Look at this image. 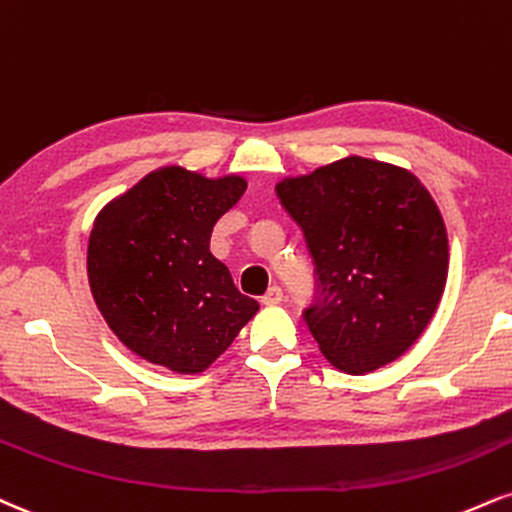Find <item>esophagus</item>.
<instances>
[{"label": "esophagus", "mask_w": 512, "mask_h": 512, "mask_svg": "<svg viewBox=\"0 0 512 512\" xmlns=\"http://www.w3.org/2000/svg\"><path fill=\"white\" fill-rule=\"evenodd\" d=\"M283 300V291L279 286H272L267 293L262 295V305H279Z\"/></svg>", "instance_id": "34e87169"}]
</instances>
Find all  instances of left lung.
I'll return each instance as SVG.
<instances>
[{"label": "left lung", "instance_id": "8db88e82", "mask_svg": "<svg viewBox=\"0 0 512 512\" xmlns=\"http://www.w3.org/2000/svg\"><path fill=\"white\" fill-rule=\"evenodd\" d=\"M305 233L317 295L303 312L319 350L348 374L389 365L427 329L446 288L448 238L408 169L346 157L276 183Z\"/></svg>", "mask_w": 512, "mask_h": 512}]
</instances>
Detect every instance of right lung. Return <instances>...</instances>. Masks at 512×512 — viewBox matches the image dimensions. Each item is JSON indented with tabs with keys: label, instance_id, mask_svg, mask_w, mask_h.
<instances>
[{
	"label": "right lung",
	"instance_id": "right-lung-1",
	"mask_svg": "<svg viewBox=\"0 0 512 512\" xmlns=\"http://www.w3.org/2000/svg\"><path fill=\"white\" fill-rule=\"evenodd\" d=\"M243 176L162 166L97 214L88 281L116 338L152 365L205 372L260 305L209 252L214 224L243 197Z\"/></svg>",
	"mask_w": 512,
	"mask_h": 512
}]
</instances>
